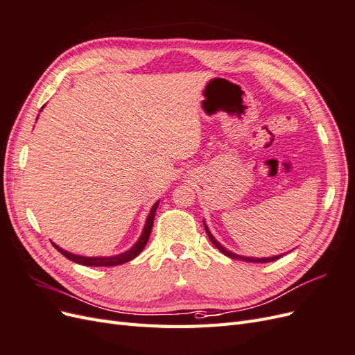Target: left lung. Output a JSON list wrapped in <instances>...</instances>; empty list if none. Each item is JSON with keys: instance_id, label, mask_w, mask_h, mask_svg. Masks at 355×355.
Masks as SVG:
<instances>
[{"instance_id": "1", "label": "left lung", "mask_w": 355, "mask_h": 355, "mask_svg": "<svg viewBox=\"0 0 355 355\" xmlns=\"http://www.w3.org/2000/svg\"><path fill=\"white\" fill-rule=\"evenodd\" d=\"M204 230H206V234L209 235V239H210V241L213 243V245L216 247V249L219 250V252H222L225 256H228V257H231V259H239V261H243V262H256V263H266V262H272V261H277V259H280V257L284 254H277V256H270V257H250V256H240V254H237V253H232V252H230L228 249H225V247L213 237L211 235V232L209 231V228H207V225H206V222H204Z\"/></svg>"}]
</instances>
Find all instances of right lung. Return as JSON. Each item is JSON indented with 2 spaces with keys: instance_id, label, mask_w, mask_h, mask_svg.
Returning a JSON list of instances; mask_svg holds the SVG:
<instances>
[{
  "instance_id": "1",
  "label": "right lung",
  "mask_w": 355,
  "mask_h": 355,
  "mask_svg": "<svg viewBox=\"0 0 355 355\" xmlns=\"http://www.w3.org/2000/svg\"><path fill=\"white\" fill-rule=\"evenodd\" d=\"M44 108V106H42ZM41 108V110H42ZM158 202L157 201L151 211H149L148 218H146V222H145V227H144V231L141 234V237H139V240L135 243V245H132L130 249H128L127 252H123L120 254H114V256H96V257H90V256H80V254H73L71 252H67L63 250L62 247H59L58 244L53 243V245L56 247V249L67 257V259L75 262V263H80V265H85V266H115V265H121V263H125L128 261L135 259V257L141 253L145 245L149 240V235H151V231H153V225H154V218H155V211L158 209Z\"/></svg>"
}]
</instances>
